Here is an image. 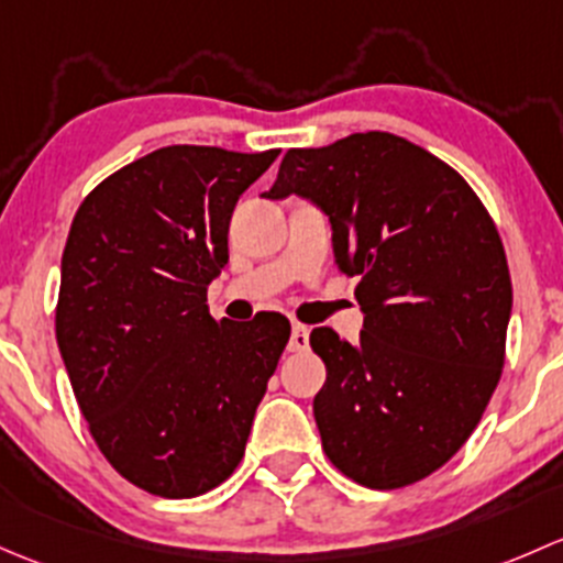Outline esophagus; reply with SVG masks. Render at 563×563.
Instances as JSON below:
<instances>
[{"label":"esophagus","mask_w":563,"mask_h":563,"mask_svg":"<svg viewBox=\"0 0 563 563\" xmlns=\"http://www.w3.org/2000/svg\"><path fill=\"white\" fill-rule=\"evenodd\" d=\"M289 352H306L309 350V328L306 324H292V333H289Z\"/></svg>","instance_id":"esophagus-1"}]
</instances>
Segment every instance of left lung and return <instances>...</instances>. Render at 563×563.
Returning <instances> with one entry per match:
<instances>
[{"label": "left lung", "instance_id": "8db88e82", "mask_svg": "<svg viewBox=\"0 0 563 563\" xmlns=\"http://www.w3.org/2000/svg\"><path fill=\"white\" fill-rule=\"evenodd\" d=\"M306 197L361 276V341L311 330L328 368L314 396L322 450L376 490L404 488L463 448L504 366L512 282L494 219L466 181L390 132L289 148L263 197Z\"/></svg>", "mask_w": 563, "mask_h": 563}]
</instances>
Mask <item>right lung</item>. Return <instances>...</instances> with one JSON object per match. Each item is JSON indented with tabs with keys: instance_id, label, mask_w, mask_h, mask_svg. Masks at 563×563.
<instances>
[{
	"instance_id": "1",
	"label": "right lung",
	"mask_w": 563,
	"mask_h": 563,
	"mask_svg": "<svg viewBox=\"0 0 563 563\" xmlns=\"http://www.w3.org/2000/svg\"><path fill=\"white\" fill-rule=\"evenodd\" d=\"M279 152L165 146L108 176L62 254L56 341L110 466L137 488L192 498L235 472L289 320L208 314L239 197Z\"/></svg>"
}]
</instances>
